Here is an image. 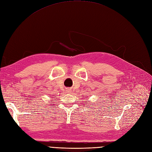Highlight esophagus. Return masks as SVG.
Returning a JSON list of instances; mask_svg holds the SVG:
<instances>
[{
	"mask_svg": "<svg viewBox=\"0 0 152 152\" xmlns=\"http://www.w3.org/2000/svg\"><path fill=\"white\" fill-rule=\"evenodd\" d=\"M67 92H71V91H71V90H69V89L67 90Z\"/></svg>",
	"mask_w": 152,
	"mask_h": 152,
	"instance_id": "esophagus-1",
	"label": "esophagus"
}]
</instances>
